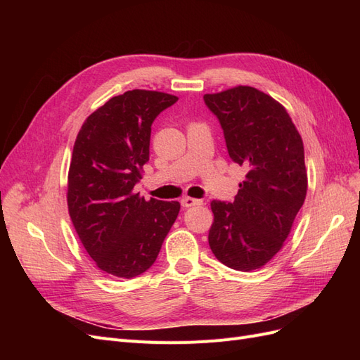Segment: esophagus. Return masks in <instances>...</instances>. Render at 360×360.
I'll list each match as a JSON object with an SVG mask.
<instances>
[{"label":"esophagus","instance_id":"esophagus-1","mask_svg":"<svg viewBox=\"0 0 360 360\" xmlns=\"http://www.w3.org/2000/svg\"><path fill=\"white\" fill-rule=\"evenodd\" d=\"M181 205L183 207H192V205H198V204H201V200H197V198H191V197H183L181 198Z\"/></svg>","mask_w":360,"mask_h":360}]
</instances>
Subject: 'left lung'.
Wrapping results in <instances>:
<instances>
[{
	"label": "left lung",
	"mask_w": 360,
	"mask_h": 360,
	"mask_svg": "<svg viewBox=\"0 0 360 360\" xmlns=\"http://www.w3.org/2000/svg\"><path fill=\"white\" fill-rule=\"evenodd\" d=\"M230 158L246 169L233 202L212 201L209 245L226 267L250 271L274 258L308 189L303 141L285 108L254 86L204 94Z\"/></svg>",
	"instance_id": "1"
}]
</instances>
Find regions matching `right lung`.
<instances>
[{
  "label": "right lung",
  "mask_w": 360,
  "mask_h": 360,
  "mask_svg": "<svg viewBox=\"0 0 360 360\" xmlns=\"http://www.w3.org/2000/svg\"><path fill=\"white\" fill-rule=\"evenodd\" d=\"M179 97L130 90L85 120L69 168V214L101 270L135 278L155 263L180 212L179 201H146L135 193L150 158L155 118Z\"/></svg>",
  "instance_id": "right-lung-1"
}]
</instances>
